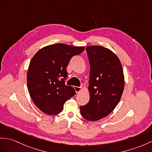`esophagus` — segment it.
<instances>
[{
    "mask_svg": "<svg viewBox=\"0 0 152 152\" xmlns=\"http://www.w3.org/2000/svg\"><path fill=\"white\" fill-rule=\"evenodd\" d=\"M74 89H75V90L76 91V93H79V92L81 90V88L79 87V86H74Z\"/></svg>",
    "mask_w": 152,
    "mask_h": 152,
    "instance_id": "34e87169",
    "label": "esophagus"
}]
</instances>
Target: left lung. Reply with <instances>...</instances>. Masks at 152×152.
Segmentation results:
<instances>
[{"mask_svg": "<svg viewBox=\"0 0 152 152\" xmlns=\"http://www.w3.org/2000/svg\"><path fill=\"white\" fill-rule=\"evenodd\" d=\"M90 64L89 91L90 101L80 106V114L85 119L95 121L107 115L117 106L124 86L121 62L116 55L101 46H88Z\"/></svg>", "mask_w": 152, "mask_h": 152, "instance_id": "obj_1", "label": "left lung"}]
</instances>
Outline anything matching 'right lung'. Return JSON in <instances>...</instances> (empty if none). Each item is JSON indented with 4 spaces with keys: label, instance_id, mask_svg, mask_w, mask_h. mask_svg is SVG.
I'll return each instance as SVG.
<instances>
[{
    "label": "right lung",
    "instance_id": "add662e5",
    "mask_svg": "<svg viewBox=\"0 0 152 152\" xmlns=\"http://www.w3.org/2000/svg\"><path fill=\"white\" fill-rule=\"evenodd\" d=\"M84 50L83 46L58 43L42 48L32 58L27 73L28 89L33 102L44 113H61L66 101L75 95L74 88L65 84L66 67Z\"/></svg>",
    "mask_w": 152,
    "mask_h": 152
}]
</instances>
